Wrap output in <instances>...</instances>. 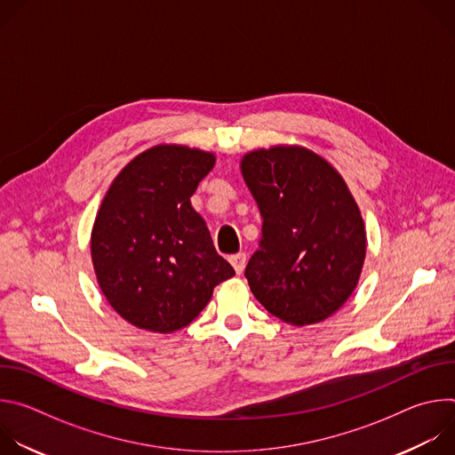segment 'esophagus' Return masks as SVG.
Wrapping results in <instances>:
<instances>
[{"label":"esophagus","mask_w":455,"mask_h":455,"mask_svg":"<svg viewBox=\"0 0 455 455\" xmlns=\"http://www.w3.org/2000/svg\"><path fill=\"white\" fill-rule=\"evenodd\" d=\"M230 265L234 267L235 274H241L244 270V265H246V253L244 251H239V253H234L228 257Z\"/></svg>","instance_id":"34e87169"}]
</instances>
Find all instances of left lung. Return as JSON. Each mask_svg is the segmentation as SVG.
<instances>
[{
    "instance_id": "obj_1",
    "label": "left lung",
    "mask_w": 455,
    "mask_h": 455,
    "mask_svg": "<svg viewBox=\"0 0 455 455\" xmlns=\"http://www.w3.org/2000/svg\"><path fill=\"white\" fill-rule=\"evenodd\" d=\"M241 174L263 218L244 270L251 293L291 326L326 320L351 297L365 261V225L347 183L300 146L250 151Z\"/></svg>"
}]
</instances>
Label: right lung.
<instances>
[{"instance_id":"right-lung-1","label":"right lung","mask_w":455,"mask_h":455,"mask_svg":"<svg viewBox=\"0 0 455 455\" xmlns=\"http://www.w3.org/2000/svg\"><path fill=\"white\" fill-rule=\"evenodd\" d=\"M214 153L160 144L129 162L109 185L92 230V261L109 306L139 330L178 331L214 288L234 277L190 196Z\"/></svg>"}]
</instances>
